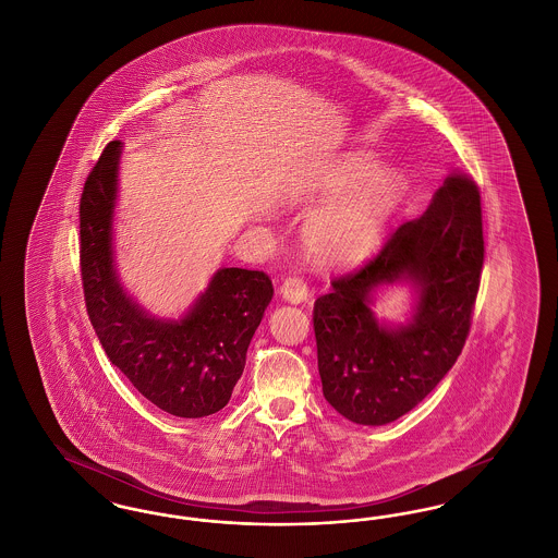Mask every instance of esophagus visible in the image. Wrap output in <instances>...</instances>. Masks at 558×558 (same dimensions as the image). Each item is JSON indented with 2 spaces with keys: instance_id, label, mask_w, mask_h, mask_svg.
<instances>
[{
  "instance_id": "obj_1",
  "label": "esophagus",
  "mask_w": 558,
  "mask_h": 558,
  "mask_svg": "<svg viewBox=\"0 0 558 558\" xmlns=\"http://www.w3.org/2000/svg\"><path fill=\"white\" fill-rule=\"evenodd\" d=\"M280 294H282L284 301H289L292 305H299V303L307 301L310 291H307V284L301 278L292 276V278H287L284 284L280 287Z\"/></svg>"
}]
</instances>
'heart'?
<instances>
[{
	"instance_id": "heart-1",
	"label": "heart",
	"mask_w": 558,
	"mask_h": 558,
	"mask_svg": "<svg viewBox=\"0 0 558 558\" xmlns=\"http://www.w3.org/2000/svg\"><path fill=\"white\" fill-rule=\"evenodd\" d=\"M322 207L303 230V251L319 269H347L366 262L405 196V178L378 169L371 159L349 157L319 182Z\"/></svg>"
}]
</instances>
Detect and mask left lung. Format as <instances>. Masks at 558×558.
<instances>
[{"instance_id":"8db88e82","label":"left lung","mask_w":558,"mask_h":558,"mask_svg":"<svg viewBox=\"0 0 558 558\" xmlns=\"http://www.w3.org/2000/svg\"><path fill=\"white\" fill-rule=\"evenodd\" d=\"M481 267V196L473 180L453 175L372 262L332 280V291L316 301L326 401L347 421L366 426L389 425L416 408L464 347ZM389 286L411 292L403 323L373 314L377 292Z\"/></svg>"}]
</instances>
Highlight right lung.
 Here are the masks:
<instances>
[{
    "label": "right lung",
    "mask_w": 558,
    "mask_h": 558,
    "mask_svg": "<svg viewBox=\"0 0 558 558\" xmlns=\"http://www.w3.org/2000/svg\"><path fill=\"white\" fill-rule=\"evenodd\" d=\"M121 142H110L81 194V276L108 360L162 412H219L244 371L246 349L274 296L264 271L219 267L180 318H159L125 291L114 262Z\"/></svg>",
    "instance_id": "obj_1"
}]
</instances>
